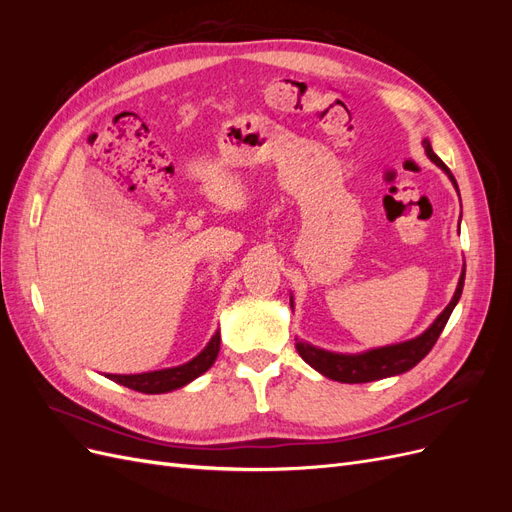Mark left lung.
<instances>
[{
    "label": "left lung",
    "instance_id": "1",
    "mask_svg": "<svg viewBox=\"0 0 512 512\" xmlns=\"http://www.w3.org/2000/svg\"><path fill=\"white\" fill-rule=\"evenodd\" d=\"M423 147H425L427 158L436 166H440L457 188V181H455L453 173L436 156V153H433L427 138L423 141ZM457 192H459V188H457ZM463 280H466V271H461L457 290L453 294L451 303L444 307V312L436 320H433V324L425 333H421L414 339H408V342H404V344L382 346V348H374V350H367V352H361V354H339V352H329V350L316 348L312 344L303 342V339H297V352L301 354V359L309 367H314L316 371H320L322 376H327V378L337 380V382H346V384L374 382V380L404 374V371L412 369L416 363H421L425 356L429 354V350L433 348V344L438 342L442 329L446 327V322H448V318H451L453 309H455V305L461 297ZM290 307H292V297H290Z\"/></svg>",
    "mask_w": 512,
    "mask_h": 512
}]
</instances>
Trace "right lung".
Returning <instances> with one entry per match:
<instances>
[{
	"mask_svg": "<svg viewBox=\"0 0 512 512\" xmlns=\"http://www.w3.org/2000/svg\"><path fill=\"white\" fill-rule=\"evenodd\" d=\"M218 352H220V331H215V335L203 348V352L196 354L188 363L168 367V369H158V371H145V374H128V376L106 374V378L117 384L128 386V389L138 393H147V395L168 393V391L181 389V386L196 380L198 376H203L205 371L215 363V359H218Z\"/></svg>",
	"mask_w": 512,
	"mask_h": 512,
	"instance_id": "obj_1",
	"label": "right lung"
}]
</instances>
